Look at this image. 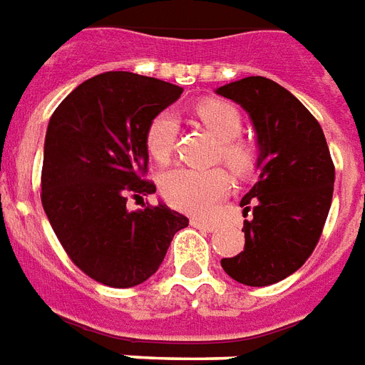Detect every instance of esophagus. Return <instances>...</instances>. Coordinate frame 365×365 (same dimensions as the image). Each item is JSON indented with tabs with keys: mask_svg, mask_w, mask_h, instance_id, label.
<instances>
[{
	"mask_svg": "<svg viewBox=\"0 0 365 365\" xmlns=\"http://www.w3.org/2000/svg\"><path fill=\"white\" fill-rule=\"evenodd\" d=\"M191 226L197 228V230L201 232H215L217 230V224L207 222V220H201V218H191Z\"/></svg>",
	"mask_w": 365,
	"mask_h": 365,
	"instance_id": "1",
	"label": "esophagus"
}]
</instances>
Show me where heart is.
Segmentation results:
<instances>
[{
	"label": "heart",
	"mask_w": 365,
	"mask_h": 365,
	"mask_svg": "<svg viewBox=\"0 0 365 365\" xmlns=\"http://www.w3.org/2000/svg\"><path fill=\"white\" fill-rule=\"evenodd\" d=\"M195 115L210 133L222 141L220 155L224 164L237 175L247 178L255 172L257 156L253 148L237 141L242 133V115L236 108L222 100H205L195 106ZM178 137V118L172 112H162L148 123L145 145L150 158L158 164H168ZM230 190V175L222 168L172 170L162 178V193L172 207L195 217H209Z\"/></svg>",
	"instance_id": "b5f03b06"
}]
</instances>
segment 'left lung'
Here are the masks:
<instances>
[{"mask_svg": "<svg viewBox=\"0 0 365 365\" xmlns=\"http://www.w3.org/2000/svg\"><path fill=\"white\" fill-rule=\"evenodd\" d=\"M250 114L257 133L259 180L242 199L245 245L220 265L245 286H269L304 265L333 201L334 166L319 121L284 86L245 77L218 86Z\"/></svg>", "mask_w": 365, "mask_h": 365, "instance_id": "obj_1", "label": "left lung"}]
</instances>
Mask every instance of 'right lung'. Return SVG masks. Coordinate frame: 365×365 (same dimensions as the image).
<instances>
[{"label": "right lung", "mask_w": 365, "mask_h": 365, "mask_svg": "<svg viewBox=\"0 0 365 365\" xmlns=\"http://www.w3.org/2000/svg\"><path fill=\"white\" fill-rule=\"evenodd\" d=\"M182 86L129 71L81 83L50 118L42 164V207L81 271L112 288L153 277L190 220L164 203L129 210L128 197L155 193L143 180L148 123Z\"/></svg>", "instance_id": "right-lung-1"}]
</instances>
